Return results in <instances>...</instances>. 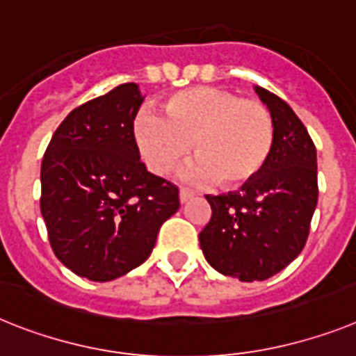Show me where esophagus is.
I'll use <instances>...</instances> for the list:
<instances>
[{
  "label": "esophagus",
  "mask_w": 356,
  "mask_h": 356,
  "mask_svg": "<svg viewBox=\"0 0 356 356\" xmlns=\"http://www.w3.org/2000/svg\"><path fill=\"white\" fill-rule=\"evenodd\" d=\"M192 197H193V193L190 192V190H184V188H183V190H181V192H179V201L183 202V204L186 201H190Z\"/></svg>",
  "instance_id": "34e87169"
}]
</instances>
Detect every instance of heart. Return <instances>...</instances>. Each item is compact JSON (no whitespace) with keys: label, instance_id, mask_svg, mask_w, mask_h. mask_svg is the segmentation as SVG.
<instances>
[{"label":"heart","instance_id":"obj_1","mask_svg":"<svg viewBox=\"0 0 356 356\" xmlns=\"http://www.w3.org/2000/svg\"><path fill=\"white\" fill-rule=\"evenodd\" d=\"M164 118L141 112L134 136L146 166L168 175L190 154L197 155L181 172L195 186L219 183L241 188L255 181L270 161L275 122L259 101L243 99L215 86H192L173 94Z\"/></svg>","mask_w":356,"mask_h":356}]
</instances>
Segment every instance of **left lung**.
<instances>
[{"label":"left lung","mask_w":356,"mask_h":356,"mask_svg":"<svg viewBox=\"0 0 356 356\" xmlns=\"http://www.w3.org/2000/svg\"><path fill=\"white\" fill-rule=\"evenodd\" d=\"M275 122L266 168L238 192L206 195L211 219L199 234L211 268L253 282L282 271L302 252L318 199L316 150L288 103L255 86Z\"/></svg>","instance_id":"left-lung-1"}]
</instances>
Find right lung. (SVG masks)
<instances>
[{"instance_id":"1","label":"right lung","mask_w":356,"mask_h":356,"mask_svg":"<svg viewBox=\"0 0 356 356\" xmlns=\"http://www.w3.org/2000/svg\"><path fill=\"white\" fill-rule=\"evenodd\" d=\"M145 101L136 83L68 113L41 163V215L68 270L94 282L127 275L150 257L179 190L146 170L134 136Z\"/></svg>"}]
</instances>
